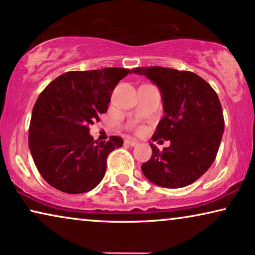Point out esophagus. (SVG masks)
Listing matches in <instances>:
<instances>
[{
  "label": "esophagus",
  "mask_w": 255,
  "mask_h": 255,
  "mask_svg": "<svg viewBox=\"0 0 255 255\" xmlns=\"http://www.w3.org/2000/svg\"><path fill=\"white\" fill-rule=\"evenodd\" d=\"M124 144L128 145V146H132V147H133V146L138 145V141L134 140V139H127V140L124 141Z\"/></svg>",
  "instance_id": "esophagus-1"
}]
</instances>
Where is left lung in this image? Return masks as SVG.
I'll return each instance as SVG.
<instances>
[{"label":"left lung","instance_id":"8db88e82","mask_svg":"<svg viewBox=\"0 0 255 255\" xmlns=\"http://www.w3.org/2000/svg\"><path fill=\"white\" fill-rule=\"evenodd\" d=\"M132 73L145 75L161 93L165 116L153 134L169 140L142 163L144 175L156 186L182 188L193 183L210 168L224 133V117L217 94L209 83L188 71L159 66L137 67Z\"/></svg>","mask_w":255,"mask_h":255}]
</instances>
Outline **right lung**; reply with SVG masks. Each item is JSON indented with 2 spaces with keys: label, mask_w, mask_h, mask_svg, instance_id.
Returning <instances> with one entry per match:
<instances>
[{
  "label": "right lung",
  "mask_w": 255,
  "mask_h": 255,
  "mask_svg": "<svg viewBox=\"0 0 255 255\" xmlns=\"http://www.w3.org/2000/svg\"><path fill=\"white\" fill-rule=\"evenodd\" d=\"M130 69L67 72L53 80L34 104L29 147L43 179L67 194L92 190L104 177L110 152L123 139L94 140L89 125L107 113L111 94Z\"/></svg>",
  "instance_id": "1"
}]
</instances>
